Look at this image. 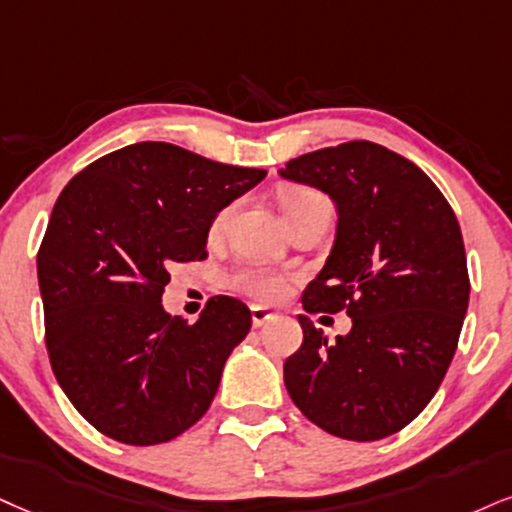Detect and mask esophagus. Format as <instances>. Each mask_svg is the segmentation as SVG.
I'll return each mask as SVG.
<instances>
[{"label":"esophagus","instance_id":"34e87169","mask_svg":"<svg viewBox=\"0 0 512 512\" xmlns=\"http://www.w3.org/2000/svg\"><path fill=\"white\" fill-rule=\"evenodd\" d=\"M275 313L268 311V308L263 306H251V323H254V327H261L266 325L268 320H273Z\"/></svg>","mask_w":512,"mask_h":512}]
</instances>
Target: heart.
Returning a JSON list of instances; mask_svg holds the SVG:
<instances>
[{"label": "heart", "mask_w": 512, "mask_h": 512, "mask_svg": "<svg viewBox=\"0 0 512 512\" xmlns=\"http://www.w3.org/2000/svg\"><path fill=\"white\" fill-rule=\"evenodd\" d=\"M320 204H330V201L311 187L292 189V192L282 197V211H285L287 223H294L296 218L304 216L306 211ZM235 206L237 204H227L211 218V223H208V239H220L225 235L232 213H235ZM227 285L237 289V292L254 296L258 301H275L287 292V277L277 273V270L258 266V263H242L227 277Z\"/></svg>", "instance_id": "obj_1"}]
</instances>
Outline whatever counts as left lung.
Returning a JSON list of instances; mask_svg holds the SVG:
<instances>
[{"instance_id":"left-lung-1","label":"left lung","mask_w":512,"mask_h":512,"mask_svg":"<svg viewBox=\"0 0 512 512\" xmlns=\"http://www.w3.org/2000/svg\"><path fill=\"white\" fill-rule=\"evenodd\" d=\"M280 175L323 189L339 213L304 308L353 320L327 342L299 315L304 344L285 361L289 396L334 437H389L432 401L456 353L470 301L456 213L413 161L368 140L311 151Z\"/></svg>"}]
</instances>
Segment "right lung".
I'll return each mask as SVG.
<instances>
[{
  "mask_svg": "<svg viewBox=\"0 0 512 512\" xmlns=\"http://www.w3.org/2000/svg\"><path fill=\"white\" fill-rule=\"evenodd\" d=\"M266 178L168 142L102 156L63 187L37 251L44 342L56 382L94 430L130 446L175 439L216 396L251 327L232 296L197 323L168 315L175 263L204 261L208 223Z\"/></svg>",
  "mask_w": 512,
  "mask_h": 512,
  "instance_id": "1",
  "label": "right lung"
}]
</instances>
